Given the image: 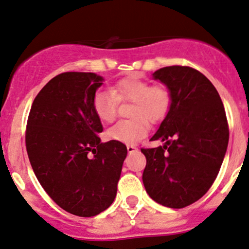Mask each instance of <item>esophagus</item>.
<instances>
[{
	"mask_svg": "<svg viewBox=\"0 0 249 249\" xmlns=\"http://www.w3.org/2000/svg\"><path fill=\"white\" fill-rule=\"evenodd\" d=\"M127 150H128V153H134L136 150V147L135 146H132V144H128L127 146Z\"/></svg>",
	"mask_w": 249,
	"mask_h": 249,
	"instance_id": "1",
	"label": "esophagus"
}]
</instances>
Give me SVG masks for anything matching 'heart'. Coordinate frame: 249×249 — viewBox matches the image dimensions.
<instances>
[{"label":"heart","mask_w":249,"mask_h":249,"mask_svg":"<svg viewBox=\"0 0 249 249\" xmlns=\"http://www.w3.org/2000/svg\"><path fill=\"white\" fill-rule=\"evenodd\" d=\"M119 101L134 102L132 120L116 122L107 130V138L122 143H136L148 134V121H160L166 116L172 97L164 86H153L139 77H127L116 82L113 89H101L93 97V109L102 122L115 119ZM146 117L145 119L144 117Z\"/></svg>","instance_id":"obj_1"}]
</instances>
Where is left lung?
Returning a JSON list of instances; mask_svg holds the SVG:
<instances>
[{"label":"left lung","instance_id":"1","mask_svg":"<svg viewBox=\"0 0 249 249\" xmlns=\"http://www.w3.org/2000/svg\"><path fill=\"white\" fill-rule=\"evenodd\" d=\"M168 88L172 102L152 141L163 146L142 148L147 159L142 181L155 202L183 208L211 188L230 139L227 117L217 90L191 67L170 66L153 74Z\"/></svg>","mask_w":249,"mask_h":249}]
</instances>
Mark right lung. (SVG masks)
I'll return each instance as SVG.
<instances>
[{
	"label": "right lung",
	"mask_w": 249,
	"mask_h": 249,
	"mask_svg": "<svg viewBox=\"0 0 249 249\" xmlns=\"http://www.w3.org/2000/svg\"><path fill=\"white\" fill-rule=\"evenodd\" d=\"M102 82L95 72L57 75L35 97L27 122V153L38 182L57 206L82 217L113 203L127 156L122 142L101 143L97 136L103 127L93 97Z\"/></svg>",
	"instance_id": "1"
}]
</instances>
